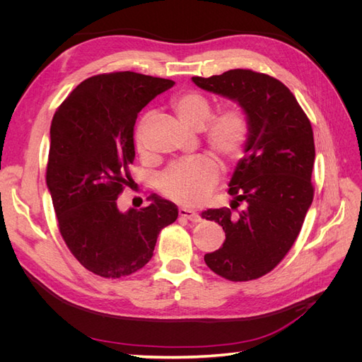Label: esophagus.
Returning <instances> with one entry per match:
<instances>
[{
  "label": "esophagus",
  "mask_w": 362,
  "mask_h": 362,
  "mask_svg": "<svg viewBox=\"0 0 362 362\" xmlns=\"http://www.w3.org/2000/svg\"><path fill=\"white\" fill-rule=\"evenodd\" d=\"M178 213H180V216L181 217H184V218H187V221H190V222H201V216L196 213V211H193V210H190V208H184V206H181L180 210H178Z\"/></svg>",
  "instance_id": "esophagus-1"
}]
</instances>
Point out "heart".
<instances>
[{"mask_svg": "<svg viewBox=\"0 0 362 362\" xmlns=\"http://www.w3.org/2000/svg\"><path fill=\"white\" fill-rule=\"evenodd\" d=\"M172 108L181 122L193 129L202 128L205 145L225 164L245 154L250 136L246 113L235 104H226L213 113L211 101L199 92H184L172 100ZM151 120L146 113L136 131L139 152H145V131ZM218 180V166L213 157L201 154L170 164L158 178L160 193L173 202L198 205L204 202Z\"/></svg>", "mask_w": 362, "mask_h": 362, "instance_id": "obj_1", "label": "heart"}]
</instances>
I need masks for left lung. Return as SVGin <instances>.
Returning <instances> with one entry per match:
<instances>
[{
	"instance_id": "1",
	"label": "left lung",
	"mask_w": 362,
	"mask_h": 362,
	"mask_svg": "<svg viewBox=\"0 0 362 362\" xmlns=\"http://www.w3.org/2000/svg\"><path fill=\"white\" fill-rule=\"evenodd\" d=\"M192 80L237 101L250 125L245 157L229 181L231 208L202 213V218L222 225L226 235L222 247L205 254V264L234 282L261 278L291 249L314 198L311 122L288 87L267 74L231 69ZM240 203L245 210L233 216Z\"/></svg>"
}]
</instances>
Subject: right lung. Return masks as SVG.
Returning <instances> with one entry per match:
<instances>
[{"mask_svg": "<svg viewBox=\"0 0 362 362\" xmlns=\"http://www.w3.org/2000/svg\"><path fill=\"white\" fill-rule=\"evenodd\" d=\"M175 83L137 72L93 75L54 113L47 185L59 231L71 254L103 278L128 276L152 258L157 237L177 221L178 206L157 194L151 205L119 211L133 181L139 112Z\"/></svg>", "mask_w": 362, "mask_h": 362, "instance_id": "add662e5", "label": "right lung"}]
</instances>
